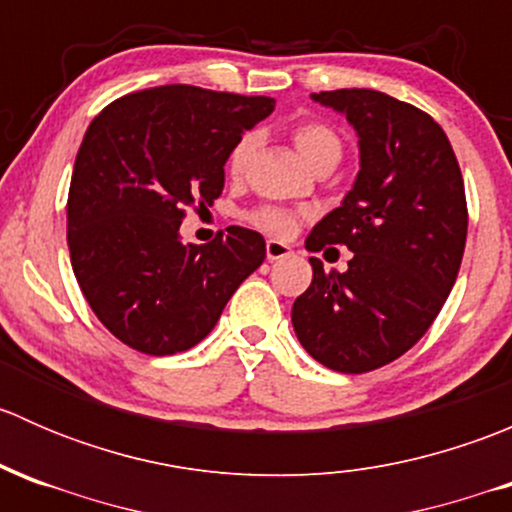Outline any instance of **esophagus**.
I'll list each match as a JSON object with an SVG mask.
<instances>
[{"mask_svg":"<svg viewBox=\"0 0 512 512\" xmlns=\"http://www.w3.org/2000/svg\"><path fill=\"white\" fill-rule=\"evenodd\" d=\"M265 252H267V260L275 262V260H282V257H287L292 250H289L287 242H282V240H267Z\"/></svg>","mask_w":512,"mask_h":512,"instance_id":"34e87169","label":"esophagus"}]
</instances>
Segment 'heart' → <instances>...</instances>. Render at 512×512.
Segmentation results:
<instances>
[{
	"label": "heart",
	"instance_id": "heart-1",
	"mask_svg": "<svg viewBox=\"0 0 512 512\" xmlns=\"http://www.w3.org/2000/svg\"><path fill=\"white\" fill-rule=\"evenodd\" d=\"M292 138L297 143L299 153L312 165L332 158L339 160V156H342V141H339L337 131L324 121H317V118H302V121L292 123ZM252 153H255V136L247 133L232 146L230 156H227V175L242 178L247 165H250ZM247 223L255 225L257 230L282 237L297 227V213L289 208H280V205H260V208L247 213Z\"/></svg>",
	"mask_w": 512,
	"mask_h": 512
}]
</instances>
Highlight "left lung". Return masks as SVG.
<instances>
[{"label":"left lung","instance_id":"left-lung-1","mask_svg":"<svg viewBox=\"0 0 512 512\" xmlns=\"http://www.w3.org/2000/svg\"><path fill=\"white\" fill-rule=\"evenodd\" d=\"M312 98L356 128L361 170L304 245H347L354 257L347 272L309 257L312 285L294 299L292 324L319 364L364 374L409 352L441 312L466 247V188L448 136L421 108L371 89Z\"/></svg>","mask_w":512,"mask_h":512}]
</instances>
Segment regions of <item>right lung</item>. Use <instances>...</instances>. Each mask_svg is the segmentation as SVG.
Listing matches in <instances>:
<instances>
[{
  "label": "right lung",
  "instance_id": "add662e5",
  "mask_svg": "<svg viewBox=\"0 0 512 512\" xmlns=\"http://www.w3.org/2000/svg\"><path fill=\"white\" fill-rule=\"evenodd\" d=\"M275 98L170 84L108 103L86 128L71 175V267L103 327L168 356L213 332L227 299L265 260L247 227L180 242L185 210L220 198L225 160Z\"/></svg>",
  "mask_w": 512,
  "mask_h": 512
}]
</instances>
